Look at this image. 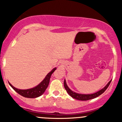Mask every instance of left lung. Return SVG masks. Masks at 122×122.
<instances>
[{
	"mask_svg": "<svg viewBox=\"0 0 122 122\" xmlns=\"http://www.w3.org/2000/svg\"><path fill=\"white\" fill-rule=\"evenodd\" d=\"M111 81V80L109 81L108 83L107 84V85H106L104 88H103V89H101L100 91H98L96 93H93V94H88V95H83V94H79V93H75V92L72 91H71V89H69V87L67 86L65 80H64V88L66 91V92H68V93L69 94L71 97H72L74 99H77V100H91V99H94L95 97H97V96H100V95H102V93H103L105 92V91L107 89V88L108 87V86L110 85Z\"/></svg>",
	"mask_w": 122,
	"mask_h": 122,
	"instance_id": "left-lung-1",
	"label": "left lung"
}]
</instances>
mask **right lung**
Returning <instances> with one entry per match:
<instances>
[{
	"instance_id": "right-lung-1",
	"label": "right lung",
	"mask_w": 122,
	"mask_h": 122,
	"mask_svg": "<svg viewBox=\"0 0 122 122\" xmlns=\"http://www.w3.org/2000/svg\"><path fill=\"white\" fill-rule=\"evenodd\" d=\"M56 69V68H54L51 72L47 74L44 80L41 82L40 84L38 85L36 87L31 88V89H24V90L23 89H19L14 87L10 82H8V83L15 91L17 92L18 93H19V95H20L21 96H23V97L27 98H36L39 97L41 95H42L44 93V92L45 91L46 89L47 88L49 83L51 75L55 71Z\"/></svg>"
}]
</instances>
